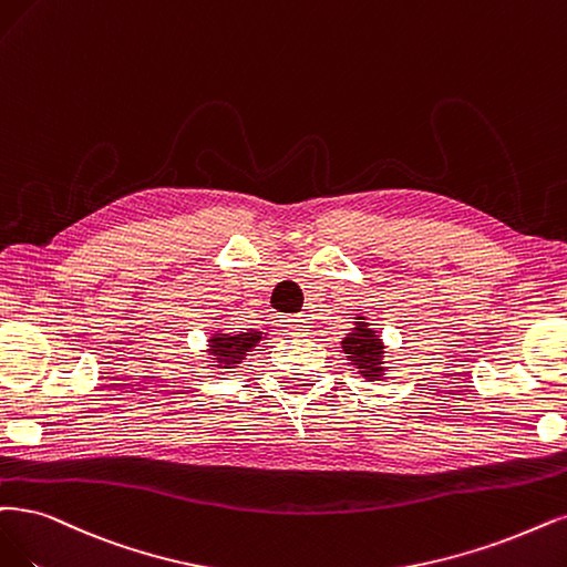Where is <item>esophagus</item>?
I'll list each match as a JSON object with an SVG mask.
<instances>
[{
    "label": "esophagus",
    "instance_id": "obj_1",
    "mask_svg": "<svg viewBox=\"0 0 567 567\" xmlns=\"http://www.w3.org/2000/svg\"><path fill=\"white\" fill-rule=\"evenodd\" d=\"M287 329L289 333H295V337H303V333H308V320L306 316H295V318H287Z\"/></svg>",
    "mask_w": 567,
    "mask_h": 567
}]
</instances>
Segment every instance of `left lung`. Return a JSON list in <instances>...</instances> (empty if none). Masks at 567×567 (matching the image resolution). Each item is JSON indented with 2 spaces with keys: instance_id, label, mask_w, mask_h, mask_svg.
Instances as JSON below:
<instances>
[{
  "instance_id": "obj_1",
  "label": "left lung",
  "mask_w": 567,
  "mask_h": 567,
  "mask_svg": "<svg viewBox=\"0 0 567 567\" xmlns=\"http://www.w3.org/2000/svg\"><path fill=\"white\" fill-rule=\"evenodd\" d=\"M341 348L348 362L358 369V373H362V379L383 381V375L388 371L385 343L381 339V333L373 331L364 316L354 318V327L343 337Z\"/></svg>"
}]
</instances>
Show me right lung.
<instances>
[{
  "mask_svg": "<svg viewBox=\"0 0 567 567\" xmlns=\"http://www.w3.org/2000/svg\"><path fill=\"white\" fill-rule=\"evenodd\" d=\"M266 337L268 333L259 329H247V331L215 329V333H209L207 339V348H205L207 360L217 369H236Z\"/></svg>",
  "mask_w": 567,
  "mask_h": 567,
  "instance_id": "right-lung-1",
  "label": "right lung"
}]
</instances>
